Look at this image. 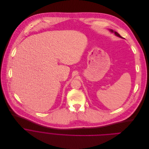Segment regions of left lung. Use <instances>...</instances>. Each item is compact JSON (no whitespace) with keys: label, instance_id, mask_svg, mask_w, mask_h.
<instances>
[{"label":"left lung","instance_id":"1","mask_svg":"<svg viewBox=\"0 0 149 149\" xmlns=\"http://www.w3.org/2000/svg\"><path fill=\"white\" fill-rule=\"evenodd\" d=\"M109 31L111 32V33H114V34H115V35H116L117 36H118V37H119V38H122V37L119 35V34H118L117 32H115V31H113V30H112V29H110L109 30Z\"/></svg>","mask_w":149,"mask_h":149}]
</instances>
